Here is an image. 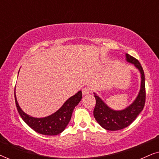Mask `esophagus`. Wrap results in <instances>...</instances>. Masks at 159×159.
<instances>
[{
    "label": "esophagus",
    "instance_id": "esophagus-1",
    "mask_svg": "<svg viewBox=\"0 0 159 159\" xmlns=\"http://www.w3.org/2000/svg\"><path fill=\"white\" fill-rule=\"evenodd\" d=\"M82 95H88L89 93H90V90L88 88H82Z\"/></svg>",
    "mask_w": 159,
    "mask_h": 159
}]
</instances>
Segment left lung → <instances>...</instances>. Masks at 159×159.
Listing matches in <instances>:
<instances>
[{"label": "left lung", "instance_id": "8db88e82", "mask_svg": "<svg viewBox=\"0 0 159 159\" xmlns=\"http://www.w3.org/2000/svg\"><path fill=\"white\" fill-rule=\"evenodd\" d=\"M126 60L127 62L134 64V66L140 71L141 75L140 89L133 103L123 110H113L94 93L96 104L93 111V115L95 120L102 127L110 131H116L128 127L142 111L145 106V75L143 67L138 60L128 53H126Z\"/></svg>", "mask_w": 159, "mask_h": 159}]
</instances>
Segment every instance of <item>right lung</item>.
Segmentation results:
<instances>
[{
	"label": "right lung",
	"instance_id": "obj_1",
	"mask_svg": "<svg viewBox=\"0 0 159 159\" xmlns=\"http://www.w3.org/2000/svg\"><path fill=\"white\" fill-rule=\"evenodd\" d=\"M82 91L69 98L63 106L54 114L43 118H34L23 111L17 102L14 91L16 108L21 119L34 131L45 135H56L65 129L70 121L74 108L82 99Z\"/></svg>",
	"mask_w": 159,
	"mask_h": 159
}]
</instances>
